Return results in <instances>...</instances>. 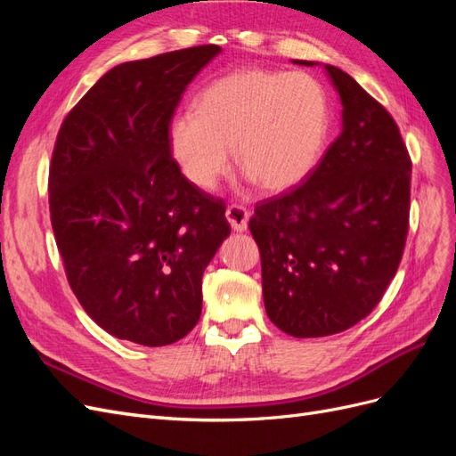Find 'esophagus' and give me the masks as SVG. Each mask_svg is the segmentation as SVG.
Instances as JSON below:
<instances>
[{
	"label": "esophagus",
	"mask_w": 456,
	"mask_h": 456,
	"mask_svg": "<svg viewBox=\"0 0 456 456\" xmlns=\"http://www.w3.org/2000/svg\"><path fill=\"white\" fill-rule=\"evenodd\" d=\"M226 218L233 230L245 232L247 224H249V211L241 205H230L226 209Z\"/></svg>",
	"instance_id": "1"
}]
</instances>
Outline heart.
<instances>
[{"instance_id":"obj_1","label":"heart","mask_w":456,"mask_h":456,"mask_svg":"<svg viewBox=\"0 0 456 456\" xmlns=\"http://www.w3.org/2000/svg\"><path fill=\"white\" fill-rule=\"evenodd\" d=\"M330 126L327 93L308 74L243 68L211 81L167 127L169 150L186 181L213 190L238 167L265 191L297 186L320 163Z\"/></svg>"}]
</instances>
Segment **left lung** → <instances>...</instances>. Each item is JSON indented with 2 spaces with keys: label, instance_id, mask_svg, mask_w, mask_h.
Masks as SVG:
<instances>
[{
  "label": "left lung",
  "instance_id": "1",
  "mask_svg": "<svg viewBox=\"0 0 456 456\" xmlns=\"http://www.w3.org/2000/svg\"><path fill=\"white\" fill-rule=\"evenodd\" d=\"M325 70L340 96V134L305 184L258 203L249 220L266 314L297 338L340 333L375 310L409 230L402 133L352 76L330 64Z\"/></svg>",
  "mask_w": 456,
  "mask_h": 456
}]
</instances>
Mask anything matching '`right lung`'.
<instances>
[{"label":"right lung","mask_w":456,"mask_h":456,"mask_svg":"<svg viewBox=\"0 0 456 456\" xmlns=\"http://www.w3.org/2000/svg\"><path fill=\"white\" fill-rule=\"evenodd\" d=\"M200 45L114 66L62 121L49 167V211L66 278L116 338L167 346L201 315V278L230 236L226 207L191 186L167 127L201 68Z\"/></svg>","instance_id":"right-lung-1"}]
</instances>
